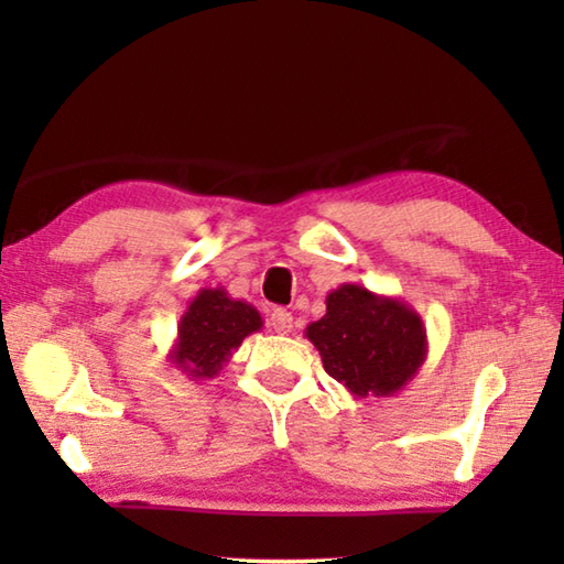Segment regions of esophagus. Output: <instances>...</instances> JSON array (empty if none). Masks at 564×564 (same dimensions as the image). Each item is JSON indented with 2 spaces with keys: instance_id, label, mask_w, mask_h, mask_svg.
<instances>
[{
  "instance_id": "esophagus-1",
  "label": "esophagus",
  "mask_w": 564,
  "mask_h": 564,
  "mask_svg": "<svg viewBox=\"0 0 564 564\" xmlns=\"http://www.w3.org/2000/svg\"><path fill=\"white\" fill-rule=\"evenodd\" d=\"M271 328L275 333H281V336H285V333L293 330V313L285 311V308H275L271 313Z\"/></svg>"
}]
</instances>
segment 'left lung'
Masks as SVG:
<instances>
[{"mask_svg": "<svg viewBox=\"0 0 564 564\" xmlns=\"http://www.w3.org/2000/svg\"><path fill=\"white\" fill-rule=\"evenodd\" d=\"M323 368L356 398H388L417 376L427 358L423 318L413 305L343 283L326 295V316L305 328Z\"/></svg>", "mask_w": 564, "mask_h": 564, "instance_id": "obj_1", "label": "left lung"}]
</instances>
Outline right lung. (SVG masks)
<instances>
[{"mask_svg":"<svg viewBox=\"0 0 564 564\" xmlns=\"http://www.w3.org/2000/svg\"><path fill=\"white\" fill-rule=\"evenodd\" d=\"M261 328L263 318L251 303L231 299L226 289H202L178 321L169 360L191 380L216 378L243 338Z\"/></svg>","mask_w":564,"mask_h":564,"instance_id":"right-lung-1","label":"right lung"}]
</instances>
